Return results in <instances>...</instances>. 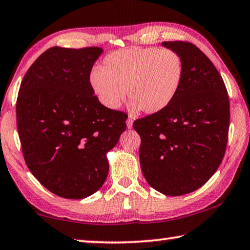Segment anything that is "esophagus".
<instances>
[{"mask_svg": "<svg viewBox=\"0 0 250 250\" xmlns=\"http://www.w3.org/2000/svg\"><path fill=\"white\" fill-rule=\"evenodd\" d=\"M132 125H133V119L131 117H129L128 119H126V126H128V129L132 128Z\"/></svg>", "mask_w": 250, "mask_h": 250, "instance_id": "obj_1", "label": "esophagus"}]
</instances>
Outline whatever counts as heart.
Here are the masks:
<instances>
[{
  "mask_svg": "<svg viewBox=\"0 0 250 250\" xmlns=\"http://www.w3.org/2000/svg\"><path fill=\"white\" fill-rule=\"evenodd\" d=\"M183 76V59L175 50L132 47L109 54L103 68L91 69L89 83L104 107L117 109L126 91L133 111L153 115L175 99Z\"/></svg>",
  "mask_w": 250,
  "mask_h": 250,
  "instance_id": "b5f03b06",
  "label": "heart"
}]
</instances>
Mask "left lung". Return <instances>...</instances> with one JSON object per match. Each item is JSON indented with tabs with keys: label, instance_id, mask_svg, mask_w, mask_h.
Wrapping results in <instances>:
<instances>
[{
	"label": "left lung",
	"instance_id": "obj_1",
	"mask_svg": "<svg viewBox=\"0 0 250 250\" xmlns=\"http://www.w3.org/2000/svg\"><path fill=\"white\" fill-rule=\"evenodd\" d=\"M183 59L184 76L167 108L133 122L143 175L168 196L194 192L217 171L229 129V99L209 58L188 42H163Z\"/></svg>",
	"mask_w": 250,
	"mask_h": 250
}]
</instances>
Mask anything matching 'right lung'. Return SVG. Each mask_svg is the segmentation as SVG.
<instances>
[{"label":"right lung","mask_w":250,"mask_h":250,"mask_svg":"<svg viewBox=\"0 0 250 250\" xmlns=\"http://www.w3.org/2000/svg\"><path fill=\"white\" fill-rule=\"evenodd\" d=\"M103 48L52 47L21 83L16 122L26 166L56 195L82 200L103 186L107 152L126 128L125 112L100 104L89 75Z\"/></svg>","instance_id":"add662e5"}]
</instances>
